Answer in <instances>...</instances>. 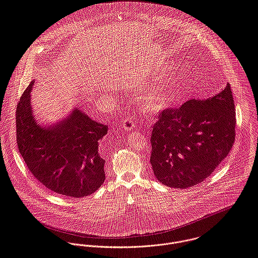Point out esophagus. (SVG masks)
Returning a JSON list of instances; mask_svg holds the SVG:
<instances>
[{
	"instance_id": "1",
	"label": "esophagus",
	"mask_w": 258,
	"mask_h": 258,
	"mask_svg": "<svg viewBox=\"0 0 258 258\" xmlns=\"http://www.w3.org/2000/svg\"><path fill=\"white\" fill-rule=\"evenodd\" d=\"M135 121L133 119V117H126L125 120L123 121L122 127L125 131H131L132 129L135 128Z\"/></svg>"
}]
</instances>
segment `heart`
I'll return each mask as SVG.
<instances>
[{
  "label": "heart",
  "mask_w": 258,
  "mask_h": 258,
  "mask_svg": "<svg viewBox=\"0 0 258 258\" xmlns=\"http://www.w3.org/2000/svg\"><path fill=\"white\" fill-rule=\"evenodd\" d=\"M175 75L167 73L161 80L149 87L141 96L143 107L148 110H160L166 107L171 99Z\"/></svg>",
  "instance_id": "heart-1"
}]
</instances>
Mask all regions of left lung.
I'll list each match as a JSON object with an SVG mask.
<instances>
[{
  "instance_id": "8db88e82",
  "label": "left lung",
  "mask_w": 258,
  "mask_h": 258,
  "mask_svg": "<svg viewBox=\"0 0 258 258\" xmlns=\"http://www.w3.org/2000/svg\"><path fill=\"white\" fill-rule=\"evenodd\" d=\"M230 85L206 100L192 99L163 110L151 134L150 163L155 177L173 188H188L212 174L235 139Z\"/></svg>"
}]
</instances>
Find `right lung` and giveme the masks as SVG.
Segmentation results:
<instances>
[{
	"mask_svg": "<svg viewBox=\"0 0 258 258\" xmlns=\"http://www.w3.org/2000/svg\"><path fill=\"white\" fill-rule=\"evenodd\" d=\"M34 83L23 93L16 111L17 144L28 169L53 192L75 198L92 194L105 180L99 143L108 126L79 108L54 125L41 126L31 106Z\"/></svg>",
	"mask_w": 258,
	"mask_h": 258,
	"instance_id": "right-lung-1",
	"label": "right lung"
}]
</instances>
